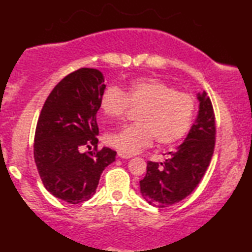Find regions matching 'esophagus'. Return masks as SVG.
<instances>
[{
  "label": "esophagus",
  "instance_id": "34e87169",
  "mask_svg": "<svg viewBox=\"0 0 252 252\" xmlns=\"http://www.w3.org/2000/svg\"><path fill=\"white\" fill-rule=\"evenodd\" d=\"M118 157H119V158H125V159H127V158L132 157V155L126 154V153H123V151H118Z\"/></svg>",
  "mask_w": 252,
  "mask_h": 252
}]
</instances>
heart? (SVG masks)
<instances>
[{"instance_id":"1","label":"heart","mask_w":252,"mask_h":252,"mask_svg":"<svg viewBox=\"0 0 252 252\" xmlns=\"http://www.w3.org/2000/svg\"><path fill=\"white\" fill-rule=\"evenodd\" d=\"M99 104L104 115L111 118H122L129 106L141 109L137 124L105 135L106 143L129 155L149 147L154 139L158 146H171L184 139L196 108L190 94L153 78L133 80L126 93L110 86L102 94Z\"/></svg>"}]
</instances>
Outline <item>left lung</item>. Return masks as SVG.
<instances>
[{"instance_id":"8db88e82","label":"left lung","mask_w":252,"mask_h":252,"mask_svg":"<svg viewBox=\"0 0 252 252\" xmlns=\"http://www.w3.org/2000/svg\"><path fill=\"white\" fill-rule=\"evenodd\" d=\"M199 110L184 143L168 153L161 163L148 161L140 191L149 204L166 208L190 195L211 161L216 142V122L211 99L197 94Z\"/></svg>"}]
</instances>
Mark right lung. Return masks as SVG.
<instances>
[{
	"instance_id": "add662e5",
	"label": "right lung",
	"mask_w": 252,
	"mask_h": 252,
	"mask_svg": "<svg viewBox=\"0 0 252 252\" xmlns=\"http://www.w3.org/2000/svg\"><path fill=\"white\" fill-rule=\"evenodd\" d=\"M104 89L101 71L79 68L51 91L37 120L34 160L40 178L50 194L71 204L91 198L102 172L116 160L115 150L96 149V113ZM91 145L94 152L82 151Z\"/></svg>"
}]
</instances>
